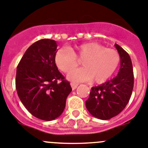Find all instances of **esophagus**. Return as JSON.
<instances>
[{"mask_svg":"<svg viewBox=\"0 0 148 148\" xmlns=\"http://www.w3.org/2000/svg\"><path fill=\"white\" fill-rule=\"evenodd\" d=\"M70 85H71L72 89H73V90H75V89L77 88V87L78 86V84H75V83H71L70 84Z\"/></svg>","mask_w":148,"mask_h":148,"instance_id":"1","label":"esophagus"}]
</instances>
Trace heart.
<instances>
[{
    "instance_id": "b5f03b06",
    "label": "heart",
    "mask_w": 148,
    "mask_h": 148,
    "mask_svg": "<svg viewBox=\"0 0 148 148\" xmlns=\"http://www.w3.org/2000/svg\"><path fill=\"white\" fill-rule=\"evenodd\" d=\"M83 60L84 68L73 71L77 65V58ZM56 66L61 71L69 73L67 78L73 82H106L113 75L120 63V56L116 49L106 48L96 42L75 46L70 49H59L55 57Z\"/></svg>"
}]
</instances>
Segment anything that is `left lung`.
<instances>
[{
	"label": "left lung",
	"instance_id": "8db88e82",
	"mask_svg": "<svg viewBox=\"0 0 148 148\" xmlns=\"http://www.w3.org/2000/svg\"><path fill=\"white\" fill-rule=\"evenodd\" d=\"M115 47L121 58L118 75L104 84L92 87L85 102L90 114L99 119L108 120L119 114L127 104L133 92L134 77L130 57L118 44Z\"/></svg>",
	"mask_w": 148,
	"mask_h": 148
}]
</instances>
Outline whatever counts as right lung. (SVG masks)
Returning <instances> with one entry per match:
<instances>
[{
  "label": "right lung",
  "instance_id": "1",
  "mask_svg": "<svg viewBox=\"0 0 148 148\" xmlns=\"http://www.w3.org/2000/svg\"><path fill=\"white\" fill-rule=\"evenodd\" d=\"M57 47L54 40H38L27 49L17 66L18 97L32 116L44 121L61 116L72 91L56 64Z\"/></svg>",
  "mask_w": 148,
  "mask_h": 148
}]
</instances>
